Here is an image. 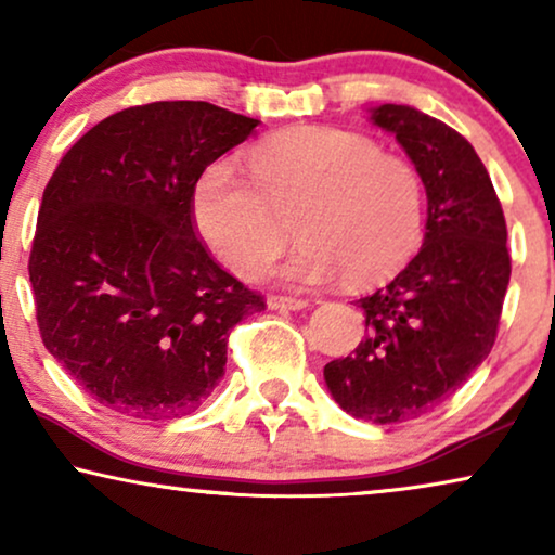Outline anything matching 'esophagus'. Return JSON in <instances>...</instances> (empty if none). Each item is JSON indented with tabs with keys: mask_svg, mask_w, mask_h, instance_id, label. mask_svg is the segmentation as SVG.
Masks as SVG:
<instances>
[{
	"mask_svg": "<svg viewBox=\"0 0 555 555\" xmlns=\"http://www.w3.org/2000/svg\"><path fill=\"white\" fill-rule=\"evenodd\" d=\"M268 306L272 310H302V308H308V300L293 298V295H270Z\"/></svg>",
	"mask_w": 555,
	"mask_h": 555,
	"instance_id": "obj_1",
	"label": "esophagus"
}]
</instances>
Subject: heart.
<instances>
[{
    "mask_svg": "<svg viewBox=\"0 0 555 555\" xmlns=\"http://www.w3.org/2000/svg\"><path fill=\"white\" fill-rule=\"evenodd\" d=\"M249 171L207 166L194 189V222L219 260L257 280L283 255L295 217L302 240L287 283L310 287L346 275L374 285L420 245L424 192L414 164L369 135L328 126L280 131L249 151Z\"/></svg>",
    "mask_w": 555,
    "mask_h": 555,
    "instance_id": "obj_1",
    "label": "heart"
}]
</instances>
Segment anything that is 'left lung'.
<instances>
[{"label":"left lung","mask_w":555,"mask_h":555,"mask_svg":"<svg viewBox=\"0 0 555 555\" xmlns=\"http://www.w3.org/2000/svg\"><path fill=\"white\" fill-rule=\"evenodd\" d=\"M371 120L412 158L427 189V232L414 260L359 300L366 338L323 376L356 420L397 424L442 404L488 359L511 253L490 173L465 135L409 105L384 103Z\"/></svg>","instance_id":"obj_1"}]
</instances>
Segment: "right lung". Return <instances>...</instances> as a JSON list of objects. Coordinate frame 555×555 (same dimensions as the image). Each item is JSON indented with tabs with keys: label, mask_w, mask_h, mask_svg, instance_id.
Here are the masks:
<instances>
[{
	"label": "right lung",
	"mask_w": 555,
	"mask_h": 555,
	"mask_svg": "<svg viewBox=\"0 0 555 555\" xmlns=\"http://www.w3.org/2000/svg\"><path fill=\"white\" fill-rule=\"evenodd\" d=\"M260 120L158 101L90 128L44 186L29 253L42 344L98 404L192 414L224 376L227 338L264 298L196 237L204 169Z\"/></svg>",
	"instance_id": "obj_1"
}]
</instances>
